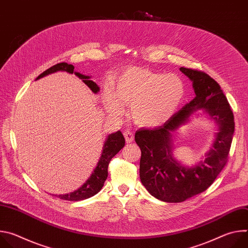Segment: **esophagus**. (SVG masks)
<instances>
[{
    "mask_svg": "<svg viewBox=\"0 0 248 248\" xmlns=\"http://www.w3.org/2000/svg\"><path fill=\"white\" fill-rule=\"evenodd\" d=\"M124 138H125V141L127 143H131L133 139H134V135L132 132H130L129 130H125L124 132Z\"/></svg>",
    "mask_w": 248,
    "mask_h": 248,
    "instance_id": "34e87169",
    "label": "esophagus"
}]
</instances>
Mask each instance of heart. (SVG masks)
<instances>
[{"instance_id": "1", "label": "heart", "mask_w": 248, "mask_h": 248, "mask_svg": "<svg viewBox=\"0 0 248 248\" xmlns=\"http://www.w3.org/2000/svg\"><path fill=\"white\" fill-rule=\"evenodd\" d=\"M186 95L181 78L142 67H129L118 78L114 94L104 102L111 114H123V105L132 106L130 115L136 124L155 127L169 121L179 109Z\"/></svg>"}]
</instances>
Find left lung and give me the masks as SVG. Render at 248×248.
<instances>
[{"label":"left lung","instance_id":"8db88e82","mask_svg":"<svg viewBox=\"0 0 248 248\" xmlns=\"http://www.w3.org/2000/svg\"><path fill=\"white\" fill-rule=\"evenodd\" d=\"M180 69L193 82L195 98L163 125L138 129L134 136L141 150V183L151 195L170 203L183 202L205 191L214 183L228 162L234 132L233 114L219 83L201 70ZM201 108L217 121L220 129L205 161L193 168H186L171 157L170 132L186 122L194 110Z\"/></svg>","mask_w":248,"mask_h":248}]
</instances>
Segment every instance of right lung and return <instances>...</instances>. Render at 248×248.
Here are the masks:
<instances>
[{"mask_svg":"<svg viewBox=\"0 0 248 248\" xmlns=\"http://www.w3.org/2000/svg\"><path fill=\"white\" fill-rule=\"evenodd\" d=\"M58 70H63V72H66L68 74H74L78 77L82 81L94 92L97 93L99 91L98 85L92 81L89 80V77L83 76L79 73L75 72V66L73 64H68L67 62H60L57 63L47 70H45L44 73H42L36 79H39L47 75L53 74L58 72ZM125 140L123 135V133L119 130L115 133H112L108 136L107 140L104 144L102 156L98 162L97 167L95 168L94 171L90 175V178L86 181V183L83 184L78 190L70 192L67 194H62V195H55L61 199L63 200H68V201H79V200H84L87 199L95 194H97L101 188L103 187L106 180H107L108 176V166L112 160V158L119 153V151L124 146Z\"/></svg>","mask_w":248,"mask_h":248,"instance_id":"obj_1","label":"right lung"}]
</instances>
